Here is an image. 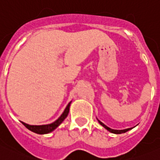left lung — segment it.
<instances>
[{
    "instance_id": "1",
    "label": "left lung",
    "mask_w": 160,
    "mask_h": 160,
    "mask_svg": "<svg viewBox=\"0 0 160 160\" xmlns=\"http://www.w3.org/2000/svg\"><path fill=\"white\" fill-rule=\"evenodd\" d=\"M97 120H98V123L100 124V125H102V126H103V127L105 128V129H107V130H108L109 132H112V133H115V134H121V133H124V132H127V131L130 130V129H132V128H133V127H132V128H129V129H121V130H118V129H110V128H109L108 126H107V125H106L105 124H103V123H102V122H100V121L98 120V118H97Z\"/></svg>"
}]
</instances>
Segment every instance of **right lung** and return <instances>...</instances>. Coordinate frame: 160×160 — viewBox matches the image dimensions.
Segmentation results:
<instances>
[{"label":"right lung","mask_w":160,"mask_h":160,"mask_svg":"<svg viewBox=\"0 0 160 160\" xmlns=\"http://www.w3.org/2000/svg\"><path fill=\"white\" fill-rule=\"evenodd\" d=\"M71 102L72 101L68 102V104L67 105V107H65V110H64V112L62 114V115L60 116L56 121L52 122V123L47 124V125H28V124L21 122L22 124L24 125L27 129L32 131V132H35V133H38V134L50 133V132H53L55 129H57V128H58V126L62 123V122L66 118V117L68 114V112H69V107H70V104H71Z\"/></svg>","instance_id":"obj_1"}]
</instances>
